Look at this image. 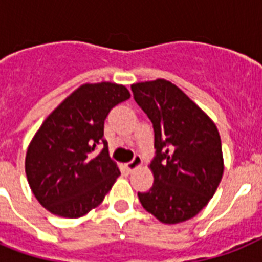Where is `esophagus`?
I'll return each mask as SVG.
<instances>
[{"label": "esophagus", "instance_id": "1", "mask_svg": "<svg viewBox=\"0 0 262 262\" xmlns=\"http://www.w3.org/2000/svg\"><path fill=\"white\" fill-rule=\"evenodd\" d=\"M141 166H143V159H141V156H139V155H136L132 162L126 163L127 171H135L136 168L141 167Z\"/></svg>", "mask_w": 262, "mask_h": 262}]
</instances>
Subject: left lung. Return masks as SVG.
<instances>
[{"label":"left lung","mask_w":262,"mask_h":262,"mask_svg":"<svg viewBox=\"0 0 262 262\" xmlns=\"http://www.w3.org/2000/svg\"><path fill=\"white\" fill-rule=\"evenodd\" d=\"M132 91L155 130L156 156L149 164L154 185L139 193L140 203L162 223L186 222L207 207L223 177L219 130L168 80L132 84Z\"/></svg>","instance_id":"1"}]
</instances>
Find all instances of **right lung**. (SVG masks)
<instances>
[{"instance_id":"add662e5","label":"right lung","mask_w":262,"mask_h":262,"mask_svg":"<svg viewBox=\"0 0 262 262\" xmlns=\"http://www.w3.org/2000/svg\"><path fill=\"white\" fill-rule=\"evenodd\" d=\"M130 98L122 84H83L51 111L31 140L27 181L53 215L77 219L102 203L121 172L103 139L104 119ZM105 148L95 154L98 143Z\"/></svg>"}]
</instances>
